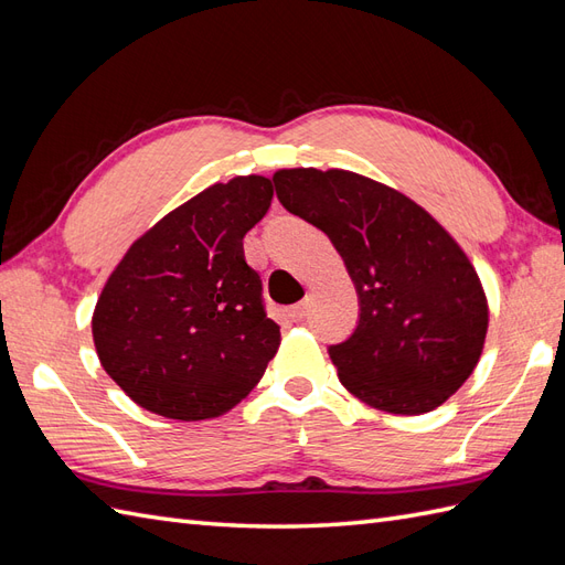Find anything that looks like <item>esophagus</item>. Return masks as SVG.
Masks as SVG:
<instances>
[{
	"instance_id": "obj_1",
	"label": "esophagus",
	"mask_w": 565,
	"mask_h": 565,
	"mask_svg": "<svg viewBox=\"0 0 565 565\" xmlns=\"http://www.w3.org/2000/svg\"><path fill=\"white\" fill-rule=\"evenodd\" d=\"M308 310H310V306H308V300H302V302H298V306H291L286 310V315H288V320L291 322H302L308 317Z\"/></svg>"
}]
</instances>
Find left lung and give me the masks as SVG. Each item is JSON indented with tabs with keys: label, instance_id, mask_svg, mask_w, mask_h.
I'll use <instances>...</instances> for the list:
<instances>
[{
	"label": "left lung",
	"instance_id": "1",
	"mask_svg": "<svg viewBox=\"0 0 565 565\" xmlns=\"http://www.w3.org/2000/svg\"><path fill=\"white\" fill-rule=\"evenodd\" d=\"M281 205L329 236L360 320L329 345L341 384L367 406L420 415L466 382L484 349L489 308L454 236L417 202L345 169H279Z\"/></svg>",
	"mask_w": 565,
	"mask_h": 565
}]
</instances>
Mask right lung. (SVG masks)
Returning a JSON list of instances; mask_svg holds the SVG:
<instances>
[{"mask_svg":"<svg viewBox=\"0 0 565 565\" xmlns=\"http://www.w3.org/2000/svg\"><path fill=\"white\" fill-rule=\"evenodd\" d=\"M271 195L257 173L214 183L145 231L109 274L93 341L105 372L140 408L210 420L263 380L281 334L243 236Z\"/></svg>","mask_w":565,"mask_h":565,"instance_id":"1","label":"right lung"}]
</instances>
